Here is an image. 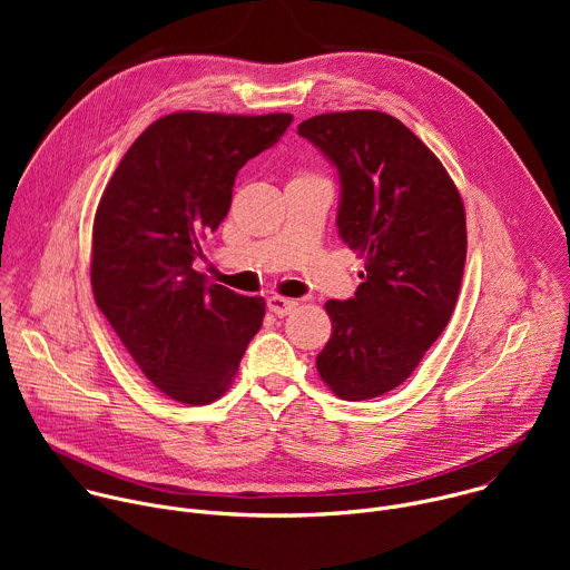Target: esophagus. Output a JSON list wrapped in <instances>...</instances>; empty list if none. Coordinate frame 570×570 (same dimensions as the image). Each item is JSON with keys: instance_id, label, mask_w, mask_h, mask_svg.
Here are the masks:
<instances>
[{"instance_id": "esophagus-1", "label": "esophagus", "mask_w": 570, "mask_h": 570, "mask_svg": "<svg viewBox=\"0 0 570 570\" xmlns=\"http://www.w3.org/2000/svg\"><path fill=\"white\" fill-rule=\"evenodd\" d=\"M295 306H297V302H295V299H288V297H282V295H273V297H268V308H271L277 317L288 315L291 311H295Z\"/></svg>"}]
</instances>
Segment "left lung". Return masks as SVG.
I'll return each instance as SVG.
<instances>
[{"mask_svg":"<svg viewBox=\"0 0 570 570\" xmlns=\"http://www.w3.org/2000/svg\"><path fill=\"white\" fill-rule=\"evenodd\" d=\"M297 132L336 167L338 234L365 257L354 297L324 304L332 338L315 365L341 399H374L413 374L453 315L464 205L433 150L385 112L317 115Z\"/></svg>","mask_w":570,"mask_h":570,"instance_id":"left-lung-1","label":"left lung"}]
</instances>
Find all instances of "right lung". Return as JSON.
Here are the masks:
<instances>
[{"label": "right lung", "mask_w": 570, "mask_h": 570, "mask_svg": "<svg viewBox=\"0 0 570 570\" xmlns=\"http://www.w3.org/2000/svg\"><path fill=\"white\" fill-rule=\"evenodd\" d=\"M291 121L284 112L161 117L126 150L97 207V306L146 379L180 403L218 399L262 330L264 297L207 284L194 262L229 212L238 169Z\"/></svg>", "instance_id": "obj_1"}]
</instances>
